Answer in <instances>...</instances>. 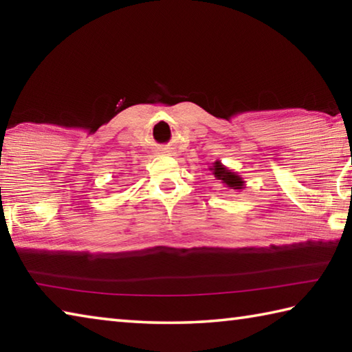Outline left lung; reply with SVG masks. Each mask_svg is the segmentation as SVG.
<instances>
[{"mask_svg": "<svg viewBox=\"0 0 352 352\" xmlns=\"http://www.w3.org/2000/svg\"><path fill=\"white\" fill-rule=\"evenodd\" d=\"M210 170L212 172V175L216 177V180L226 184V188L228 189L239 190L241 192V190L245 188V182H243V178L237 174V172L226 168V166L220 163L219 160L216 163H212Z\"/></svg>", "mask_w": 352, "mask_h": 352, "instance_id": "obj_1", "label": "left lung"}]
</instances>
